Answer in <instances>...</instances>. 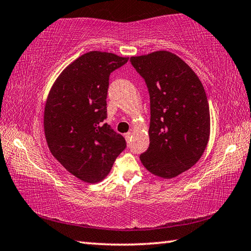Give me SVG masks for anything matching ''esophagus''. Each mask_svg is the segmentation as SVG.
Listing matches in <instances>:
<instances>
[{
    "label": "esophagus",
    "mask_w": 251,
    "mask_h": 251,
    "mask_svg": "<svg viewBox=\"0 0 251 251\" xmlns=\"http://www.w3.org/2000/svg\"><path fill=\"white\" fill-rule=\"evenodd\" d=\"M125 138H126V142L127 143L130 142V138H131V133H130V131H128V133L125 134Z\"/></svg>",
    "instance_id": "34e87169"
}]
</instances>
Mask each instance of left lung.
<instances>
[{"instance_id": "1", "label": "left lung", "mask_w": 251, "mask_h": 251, "mask_svg": "<svg viewBox=\"0 0 251 251\" xmlns=\"http://www.w3.org/2000/svg\"><path fill=\"white\" fill-rule=\"evenodd\" d=\"M151 100L150 147L141 155L147 171L173 178L201 158L210 131V114L198 76L177 55L158 50L130 57Z\"/></svg>"}]
</instances>
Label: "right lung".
Returning a JSON list of instances; mask_svg holds the SVG:
<instances>
[{
    "instance_id": "right-lung-1",
    "label": "right lung",
    "mask_w": 251,
    "mask_h": 251,
    "mask_svg": "<svg viewBox=\"0 0 251 251\" xmlns=\"http://www.w3.org/2000/svg\"><path fill=\"white\" fill-rule=\"evenodd\" d=\"M128 61L106 52L79 56L55 80L46 100L44 131L50 152L87 182L107 176L126 141L105 123L109 75Z\"/></svg>"
}]
</instances>
